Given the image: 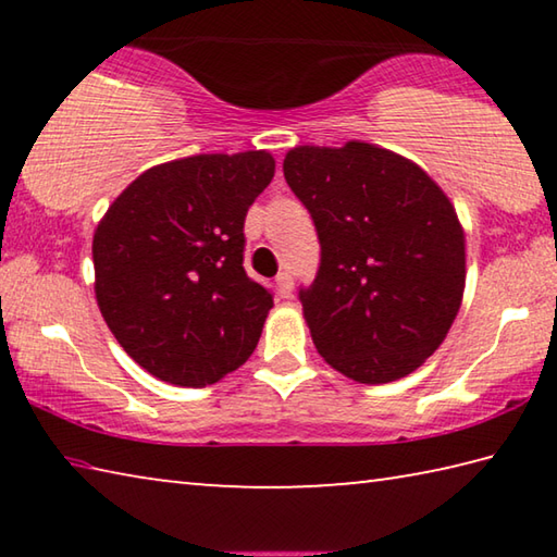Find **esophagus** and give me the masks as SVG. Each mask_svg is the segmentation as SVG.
<instances>
[{"instance_id": "esophagus-1", "label": "esophagus", "mask_w": 557, "mask_h": 557, "mask_svg": "<svg viewBox=\"0 0 557 557\" xmlns=\"http://www.w3.org/2000/svg\"><path fill=\"white\" fill-rule=\"evenodd\" d=\"M275 285H277L280 297H292V289H295V277H292L289 272H280Z\"/></svg>"}]
</instances>
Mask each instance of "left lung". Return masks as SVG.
I'll use <instances>...</instances> for the list:
<instances>
[{"label": "left lung", "mask_w": 557, "mask_h": 557, "mask_svg": "<svg viewBox=\"0 0 557 557\" xmlns=\"http://www.w3.org/2000/svg\"><path fill=\"white\" fill-rule=\"evenodd\" d=\"M282 172L322 245L299 292L317 351L369 385L420 369L465 295V228L447 194L410 159L358 139L289 149Z\"/></svg>", "instance_id": "8db88e82"}]
</instances>
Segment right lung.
<instances>
[{
  "label": "right lung",
  "mask_w": 557,
  "mask_h": 557,
  "mask_svg": "<svg viewBox=\"0 0 557 557\" xmlns=\"http://www.w3.org/2000/svg\"><path fill=\"white\" fill-rule=\"evenodd\" d=\"M272 176L265 149L174 159L139 174L100 219V314L154 379L203 388L256 351L272 295L243 268V225Z\"/></svg>",
  "instance_id": "right-lung-1"
}]
</instances>
